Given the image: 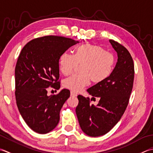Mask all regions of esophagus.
<instances>
[{
  "label": "esophagus",
  "mask_w": 153,
  "mask_h": 153,
  "mask_svg": "<svg viewBox=\"0 0 153 153\" xmlns=\"http://www.w3.org/2000/svg\"><path fill=\"white\" fill-rule=\"evenodd\" d=\"M71 96H76L77 94H76V93L74 92L71 91Z\"/></svg>",
  "instance_id": "esophagus-1"
}]
</instances>
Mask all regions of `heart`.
<instances>
[{"instance_id":"heart-1","label":"heart","mask_w":153,"mask_h":153,"mask_svg":"<svg viewBox=\"0 0 153 153\" xmlns=\"http://www.w3.org/2000/svg\"><path fill=\"white\" fill-rule=\"evenodd\" d=\"M114 64L113 55L102 47L90 43L78 46L74 55L64 52L59 59V70L65 76L72 73L76 65H82L80 69L82 74H74L63 81L65 88L75 92L88 86L90 80L98 84L106 80L114 70Z\"/></svg>"}]
</instances>
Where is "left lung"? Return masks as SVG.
<instances>
[{"instance_id": "left-lung-1", "label": "left lung", "mask_w": 153, "mask_h": 153, "mask_svg": "<svg viewBox=\"0 0 153 153\" xmlns=\"http://www.w3.org/2000/svg\"><path fill=\"white\" fill-rule=\"evenodd\" d=\"M110 42L117 53L116 67L106 80L87 90L93 98H100L98 105L90 104L89 98L77 96L78 120L82 131L90 137L104 135L116 126L126 110L133 88L135 71L131 55L120 43L112 39Z\"/></svg>"}]
</instances>
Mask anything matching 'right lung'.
<instances>
[{
	"label": "right lung",
	"mask_w": 153,
	"mask_h": 153,
	"mask_svg": "<svg viewBox=\"0 0 153 153\" xmlns=\"http://www.w3.org/2000/svg\"><path fill=\"white\" fill-rule=\"evenodd\" d=\"M77 43L67 37L47 36L31 40L22 49L15 68V96L22 117L36 133H48L57 126L70 91L63 89L48 96L47 88H60L59 57Z\"/></svg>",
	"instance_id": "1"
}]
</instances>
